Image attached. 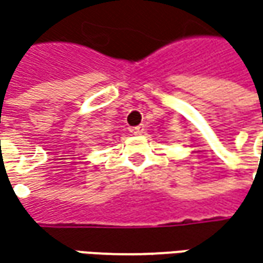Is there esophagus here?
I'll list each match as a JSON object with an SVG mask.
<instances>
[{"label": "esophagus", "mask_w": 263, "mask_h": 263, "mask_svg": "<svg viewBox=\"0 0 263 263\" xmlns=\"http://www.w3.org/2000/svg\"><path fill=\"white\" fill-rule=\"evenodd\" d=\"M133 133H135V135H143V133H145V126L140 124V126L133 127Z\"/></svg>", "instance_id": "34e87169"}]
</instances>
